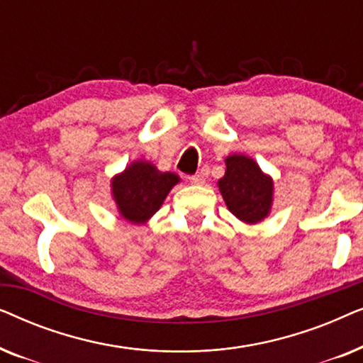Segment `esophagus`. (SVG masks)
<instances>
[{
    "mask_svg": "<svg viewBox=\"0 0 363 363\" xmlns=\"http://www.w3.org/2000/svg\"><path fill=\"white\" fill-rule=\"evenodd\" d=\"M188 180H190V183H193V185H203V183H205V177L200 175V173H196V175L188 177Z\"/></svg>",
    "mask_w": 363,
    "mask_h": 363,
    "instance_id": "1",
    "label": "esophagus"
}]
</instances>
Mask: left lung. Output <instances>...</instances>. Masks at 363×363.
<instances>
[{
    "label": "left lung",
    "mask_w": 363,
    "mask_h": 363,
    "mask_svg": "<svg viewBox=\"0 0 363 363\" xmlns=\"http://www.w3.org/2000/svg\"><path fill=\"white\" fill-rule=\"evenodd\" d=\"M225 163L226 172L218 188L228 210L246 225L264 221L274 201V180L245 153H231Z\"/></svg>",
    "instance_id": "1"
}]
</instances>
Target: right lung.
<instances>
[{"label": "right lung", "instance_id": "add662e5", "mask_svg": "<svg viewBox=\"0 0 363 363\" xmlns=\"http://www.w3.org/2000/svg\"><path fill=\"white\" fill-rule=\"evenodd\" d=\"M180 177L160 172L148 160H133L112 177L111 193L121 218L132 225H145L165 201Z\"/></svg>", "mask_w": 363, "mask_h": 363}]
</instances>
